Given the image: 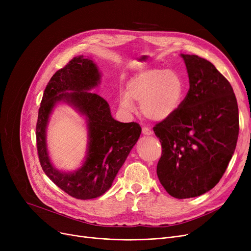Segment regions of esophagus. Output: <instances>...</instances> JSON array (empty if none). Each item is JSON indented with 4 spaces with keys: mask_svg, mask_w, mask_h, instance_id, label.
Masks as SVG:
<instances>
[{
    "mask_svg": "<svg viewBox=\"0 0 251 251\" xmlns=\"http://www.w3.org/2000/svg\"><path fill=\"white\" fill-rule=\"evenodd\" d=\"M142 133L144 135H151L152 134V130L150 129L149 127H143L142 128Z\"/></svg>",
    "mask_w": 251,
    "mask_h": 251,
    "instance_id": "obj_1",
    "label": "esophagus"
}]
</instances>
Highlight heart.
I'll return each mask as SVG.
<instances>
[{"instance_id":"b5f03b06","label":"heart","mask_w":251,"mask_h":251,"mask_svg":"<svg viewBox=\"0 0 251 251\" xmlns=\"http://www.w3.org/2000/svg\"><path fill=\"white\" fill-rule=\"evenodd\" d=\"M185 94L182 76L174 71L151 68L135 74L120 97V104L128 111L134 110L132 100L140 102L142 114L150 120L164 121L180 108Z\"/></svg>"}]
</instances>
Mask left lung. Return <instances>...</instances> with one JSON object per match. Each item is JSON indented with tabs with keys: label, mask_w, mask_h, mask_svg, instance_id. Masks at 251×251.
I'll use <instances>...</instances> for the list:
<instances>
[{
	"label": "left lung",
	"mask_w": 251,
	"mask_h": 251,
	"mask_svg": "<svg viewBox=\"0 0 251 251\" xmlns=\"http://www.w3.org/2000/svg\"><path fill=\"white\" fill-rule=\"evenodd\" d=\"M189 90L179 110L153 127L162 143L156 174L176 199L200 196L219 183L236 149L238 104L230 82L215 66L184 55Z\"/></svg>",
	"instance_id": "1"
}]
</instances>
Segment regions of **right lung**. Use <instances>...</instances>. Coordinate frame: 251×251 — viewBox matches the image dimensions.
<instances>
[{"label":"right lung","mask_w":251,"mask_h":251,"mask_svg":"<svg viewBox=\"0 0 251 251\" xmlns=\"http://www.w3.org/2000/svg\"><path fill=\"white\" fill-rule=\"evenodd\" d=\"M97 65L83 56L73 58L49 81L38 110L36 148L46 175L58 187L77 200L102 195L135 146L141 127L136 122L121 123L111 115L108 101L91 89L100 83ZM67 102L87 117L89 148L85 164L77 171L64 174L51 165L45 130L49 115L58 101Z\"/></svg>","instance_id":"add662e5"}]
</instances>
